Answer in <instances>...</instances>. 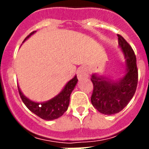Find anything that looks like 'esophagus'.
Here are the masks:
<instances>
[{
	"mask_svg": "<svg viewBox=\"0 0 149 149\" xmlns=\"http://www.w3.org/2000/svg\"><path fill=\"white\" fill-rule=\"evenodd\" d=\"M89 76V70L86 66H82L78 70L77 72V77L79 79H84L87 78Z\"/></svg>",
	"mask_w": 149,
	"mask_h": 149,
	"instance_id": "obj_1",
	"label": "esophagus"
}]
</instances>
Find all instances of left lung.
I'll return each instance as SVG.
<instances>
[{
  "instance_id": "8db88e82",
  "label": "left lung",
  "mask_w": 149,
  "mask_h": 149,
  "mask_svg": "<svg viewBox=\"0 0 149 149\" xmlns=\"http://www.w3.org/2000/svg\"><path fill=\"white\" fill-rule=\"evenodd\" d=\"M118 45L125 58V76L117 80L97 73L91 77L93 84L91 103L99 112L107 115L122 111L133 97L138 85V69L134 51L122 36L118 35Z\"/></svg>"
}]
</instances>
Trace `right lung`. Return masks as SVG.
I'll return each instance as SVG.
<instances>
[{"instance_id": "right-lung-1", "label": "right lung", "mask_w": 149, "mask_h": 149, "mask_svg": "<svg viewBox=\"0 0 149 149\" xmlns=\"http://www.w3.org/2000/svg\"><path fill=\"white\" fill-rule=\"evenodd\" d=\"M36 31H32L31 33L29 34V36L24 38V42L26 41L30 36H32ZM77 81L78 79H77V76H75L72 79H70V81L65 84L64 88L58 95H56L55 97L52 98L48 101L42 102V103H37V102H34L29 100L22 93L19 86L17 88H18V92H19L20 97L22 98V101L32 113L44 120H51L58 118L67 111L68 107L70 104V94L74 90Z\"/></svg>"}]
</instances>
